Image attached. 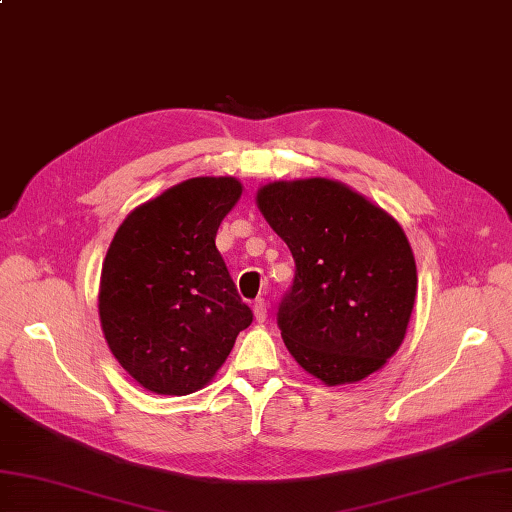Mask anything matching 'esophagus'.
I'll list each match as a JSON object with an SVG mask.
<instances>
[{
    "label": "esophagus",
    "mask_w": 512,
    "mask_h": 512,
    "mask_svg": "<svg viewBox=\"0 0 512 512\" xmlns=\"http://www.w3.org/2000/svg\"><path fill=\"white\" fill-rule=\"evenodd\" d=\"M254 315H256V321H258V323L267 321V302H265V299H256Z\"/></svg>",
    "instance_id": "34e87169"
}]
</instances>
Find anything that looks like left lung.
<instances>
[{
    "label": "left lung",
    "mask_w": 512,
    "mask_h": 512,
    "mask_svg": "<svg viewBox=\"0 0 512 512\" xmlns=\"http://www.w3.org/2000/svg\"><path fill=\"white\" fill-rule=\"evenodd\" d=\"M256 199L295 260L278 306L293 358L330 386L378 371L402 345L417 293L400 223L326 178L273 182Z\"/></svg>",
    "instance_id": "obj_1"
}]
</instances>
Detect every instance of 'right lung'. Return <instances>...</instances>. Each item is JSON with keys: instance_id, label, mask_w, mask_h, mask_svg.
Returning a JSON list of instances; mask_svg holds the SVG:
<instances>
[{"instance_id": "add662e5", "label": "right lung", "mask_w": 512, "mask_h": 512, "mask_svg": "<svg viewBox=\"0 0 512 512\" xmlns=\"http://www.w3.org/2000/svg\"><path fill=\"white\" fill-rule=\"evenodd\" d=\"M241 191L234 178L186 180L132 210L108 247L99 319L110 352L147 391L202 389L254 319L215 245Z\"/></svg>"}]
</instances>
